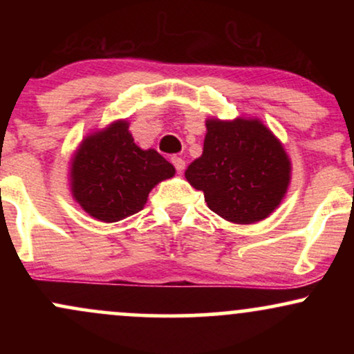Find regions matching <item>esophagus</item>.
Here are the masks:
<instances>
[{
	"label": "esophagus",
	"instance_id": "obj_1",
	"mask_svg": "<svg viewBox=\"0 0 354 354\" xmlns=\"http://www.w3.org/2000/svg\"><path fill=\"white\" fill-rule=\"evenodd\" d=\"M171 163H173L174 168H176L178 173H183V169H185V160H183V158L173 156L171 158Z\"/></svg>",
	"mask_w": 354,
	"mask_h": 354
}]
</instances>
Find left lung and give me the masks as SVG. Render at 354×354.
Wrapping results in <instances>:
<instances>
[{"label":"left lung","mask_w":354,"mask_h":354,"mask_svg":"<svg viewBox=\"0 0 354 354\" xmlns=\"http://www.w3.org/2000/svg\"><path fill=\"white\" fill-rule=\"evenodd\" d=\"M186 180L205 193L208 208L238 225H251L278 208L291 180L283 145L259 120H208L203 154Z\"/></svg>","instance_id":"1"}]
</instances>
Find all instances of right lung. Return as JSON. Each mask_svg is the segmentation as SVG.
<instances>
[{"label":"right lung","mask_w":354,"mask_h":354,"mask_svg":"<svg viewBox=\"0 0 354 354\" xmlns=\"http://www.w3.org/2000/svg\"><path fill=\"white\" fill-rule=\"evenodd\" d=\"M128 128L120 120L86 136L71 161L73 198L104 223L141 211L149 191L174 176V166L154 149L136 146Z\"/></svg>","instance_id":"add662e5"}]
</instances>
